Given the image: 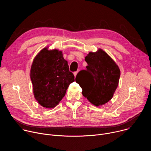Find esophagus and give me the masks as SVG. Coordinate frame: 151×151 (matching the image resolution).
<instances>
[{"mask_svg":"<svg viewBox=\"0 0 151 151\" xmlns=\"http://www.w3.org/2000/svg\"><path fill=\"white\" fill-rule=\"evenodd\" d=\"M77 73H78V72H75L73 73L74 76H76V75H77Z\"/></svg>","mask_w":151,"mask_h":151,"instance_id":"obj_1","label":"esophagus"}]
</instances>
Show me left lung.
<instances>
[{"label":"left lung","instance_id":"1","mask_svg":"<svg viewBox=\"0 0 151 151\" xmlns=\"http://www.w3.org/2000/svg\"><path fill=\"white\" fill-rule=\"evenodd\" d=\"M87 69L78 72L75 81L82 89L83 96L96 106L108 102L118 87L120 70L104 51L89 52L85 58Z\"/></svg>","mask_w":151,"mask_h":151}]
</instances>
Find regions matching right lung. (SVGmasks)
Masks as SVG:
<instances>
[{
    "label": "right lung",
    "mask_w": 151,
    "mask_h": 151,
    "mask_svg": "<svg viewBox=\"0 0 151 151\" xmlns=\"http://www.w3.org/2000/svg\"><path fill=\"white\" fill-rule=\"evenodd\" d=\"M36 100L43 107H55L65 96L69 85L75 81L68 61L61 51L42 49L33 60L30 70Z\"/></svg>",
    "instance_id": "right-lung-1"
}]
</instances>
